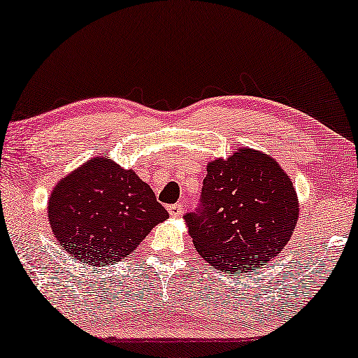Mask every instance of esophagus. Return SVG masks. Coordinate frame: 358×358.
Masks as SVG:
<instances>
[{"instance_id": "obj_1", "label": "esophagus", "mask_w": 358, "mask_h": 358, "mask_svg": "<svg viewBox=\"0 0 358 358\" xmlns=\"http://www.w3.org/2000/svg\"><path fill=\"white\" fill-rule=\"evenodd\" d=\"M168 212H169V215H171V217H173V218H178V217H180V215H182V205H179V203L169 205Z\"/></svg>"}]
</instances>
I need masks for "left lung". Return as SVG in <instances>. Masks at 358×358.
<instances>
[{
	"mask_svg": "<svg viewBox=\"0 0 358 358\" xmlns=\"http://www.w3.org/2000/svg\"><path fill=\"white\" fill-rule=\"evenodd\" d=\"M200 202L184 217L189 234L203 261L227 272H252L275 257L300 215L290 176L252 148L208 161Z\"/></svg>",
	"mask_w": 358,
	"mask_h": 358,
	"instance_id": "1",
	"label": "left lung"
}]
</instances>
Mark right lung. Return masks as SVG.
<instances>
[{"instance_id": "1", "label": "right lung", "mask_w": 358, "mask_h": 358, "mask_svg": "<svg viewBox=\"0 0 358 358\" xmlns=\"http://www.w3.org/2000/svg\"><path fill=\"white\" fill-rule=\"evenodd\" d=\"M47 215L68 256L90 267L129 257L156 224L169 218L150 185L109 156H94L58 180Z\"/></svg>"}]
</instances>
